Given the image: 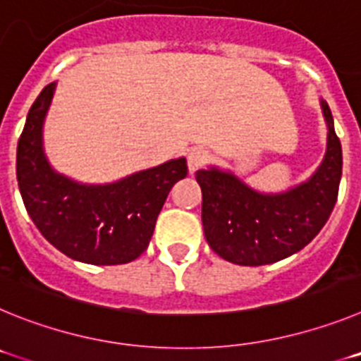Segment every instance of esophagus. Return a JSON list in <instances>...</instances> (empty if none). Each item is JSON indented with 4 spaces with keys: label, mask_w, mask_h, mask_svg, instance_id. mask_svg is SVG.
Returning a JSON list of instances; mask_svg holds the SVG:
<instances>
[{
    "label": "esophagus",
    "mask_w": 361,
    "mask_h": 361,
    "mask_svg": "<svg viewBox=\"0 0 361 361\" xmlns=\"http://www.w3.org/2000/svg\"><path fill=\"white\" fill-rule=\"evenodd\" d=\"M208 161V152L204 148H191L188 153V170L190 173H195L204 166V162Z\"/></svg>",
    "instance_id": "34e87169"
}]
</instances>
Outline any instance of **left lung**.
<instances>
[{
  "label": "left lung",
  "instance_id": "8db88e82",
  "mask_svg": "<svg viewBox=\"0 0 361 361\" xmlns=\"http://www.w3.org/2000/svg\"><path fill=\"white\" fill-rule=\"evenodd\" d=\"M320 104L327 152L305 183L282 193H260L215 166L197 171L204 235L219 257L238 266H266L304 250L324 228L338 199L342 145L329 106L324 99Z\"/></svg>",
  "mask_w": 361,
  "mask_h": 361
}]
</instances>
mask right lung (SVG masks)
<instances>
[{
  "mask_svg": "<svg viewBox=\"0 0 361 361\" xmlns=\"http://www.w3.org/2000/svg\"><path fill=\"white\" fill-rule=\"evenodd\" d=\"M56 82L41 90L18 141L16 175L36 228L66 257L95 266L128 264L149 244L173 184L188 175L178 157L111 184H81L57 173L43 148V123Z\"/></svg>",
  "mask_w": 361,
  "mask_h": 361,
  "instance_id": "add662e5",
  "label": "right lung"
}]
</instances>
